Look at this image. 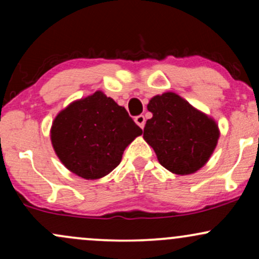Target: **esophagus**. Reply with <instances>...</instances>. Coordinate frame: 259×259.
I'll return each mask as SVG.
<instances>
[{"label": "esophagus", "mask_w": 259, "mask_h": 259, "mask_svg": "<svg viewBox=\"0 0 259 259\" xmlns=\"http://www.w3.org/2000/svg\"><path fill=\"white\" fill-rule=\"evenodd\" d=\"M135 123L138 124V125L141 127V129H144L145 123H146V119H145L144 115L140 114V115H138V117H135Z\"/></svg>", "instance_id": "esophagus-1"}]
</instances>
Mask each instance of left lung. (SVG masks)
Here are the masks:
<instances>
[{"label": "left lung", "instance_id": "obj_1", "mask_svg": "<svg viewBox=\"0 0 259 259\" xmlns=\"http://www.w3.org/2000/svg\"><path fill=\"white\" fill-rule=\"evenodd\" d=\"M147 109L152 118L146 121L144 139L160 164L178 175L200 170L218 144L217 121L170 91L153 96Z\"/></svg>", "mask_w": 259, "mask_h": 259}]
</instances>
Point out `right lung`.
Masks as SVG:
<instances>
[{"label":"right lung","instance_id":"1","mask_svg":"<svg viewBox=\"0 0 259 259\" xmlns=\"http://www.w3.org/2000/svg\"><path fill=\"white\" fill-rule=\"evenodd\" d=\"M142 134L126 109L102 91L74 101L52 121L51 142L68 170L88 180L106 177Z\"/></svg>","mask_w":259,"mask_h":259}]
</instances>
